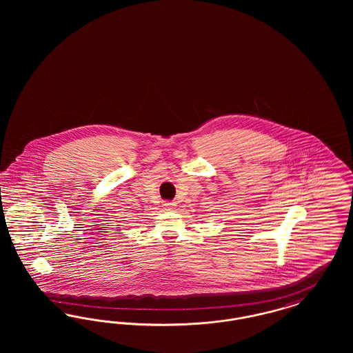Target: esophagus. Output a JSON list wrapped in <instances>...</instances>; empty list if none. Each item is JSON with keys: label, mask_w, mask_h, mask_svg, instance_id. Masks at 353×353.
Returning <instances> with one entry per match:
<instances>
[{"label": "esophagus", "mask_w": 353, "mask_h": 353, "mask_svg": "<svg viewBox=\"0 0 353 353\" xmlns=\"http://www.w3.org/2000/svg\"><path fill=\"white\" fill-rule=\"evenodd\" d=\"M173 206H174V203H173V202H165V203H164V208H165L167 210H172V209H173Z\"/></svg>", "instance_id": "34e87169"}]
</instances>
